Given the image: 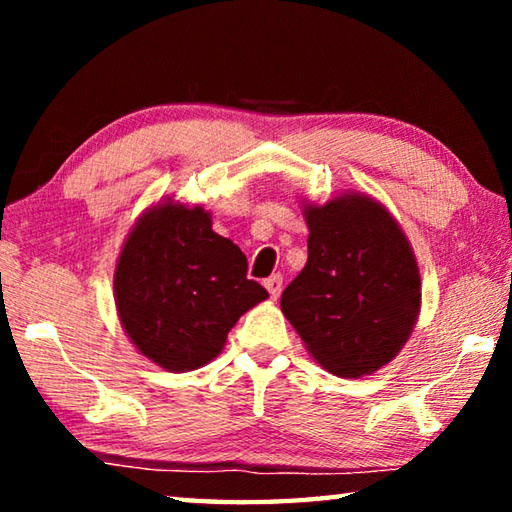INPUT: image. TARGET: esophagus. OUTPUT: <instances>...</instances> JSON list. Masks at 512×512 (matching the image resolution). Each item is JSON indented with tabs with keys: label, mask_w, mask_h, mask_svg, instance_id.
Masks as SVG:
<instances>
[{
	"label": "esophagus",
	"mask_w": 512,
	"mask_h": 512,
	"mask_svg": "<svg viewBox=\"0 0 512 512\" xmlns=\"http://www.w3.org/2000/svg\"><path fill=\"white\" fill-rule=\"evenodd\" d=\"M264 287H266L268 293H271V298L275 300V298L282 293V275L275 273V275H271V277H266Z\"/></svg>",
	"instance_id": "34e87169"
}]
</instances>
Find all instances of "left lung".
<instances>
[{"label":"left lung","mask_w":512,"mask_h":512,"mask_svg":"<svg viewBox=\"0 0 512 512\" xmlns=\"http://www.w3.org/2000/svg\"><path fill=\"white\" fill-rule=\"evenodd\" d=\"M307 264L280 307L307 352L332 375H372L409 341L422 280L400 223L368 194L302 203Z\"/></svg>","instance_id":"obj_1"}]
</instances>
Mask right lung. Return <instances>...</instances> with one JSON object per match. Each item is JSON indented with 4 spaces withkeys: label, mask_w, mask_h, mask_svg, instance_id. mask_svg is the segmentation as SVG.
<instances>
[{
    "label": "right lung",
    "mask_w": 512,
    "mask_h": 512,
    "mask_svg": "<svg viewBox=\"0 0 512 512\" xmlns=\"http://www.w3.org/2000/svg\"><path fill=\"white\" fill-rule=\"evenodd\" d=\"M246 271V255L216 235L203 205L164 198L135 221L117 257L119 323L155 366L201 368L219 357L237 320L268 298Z\"/></svg>",
    "instance_id": "obj_1"
}]
</instances>
